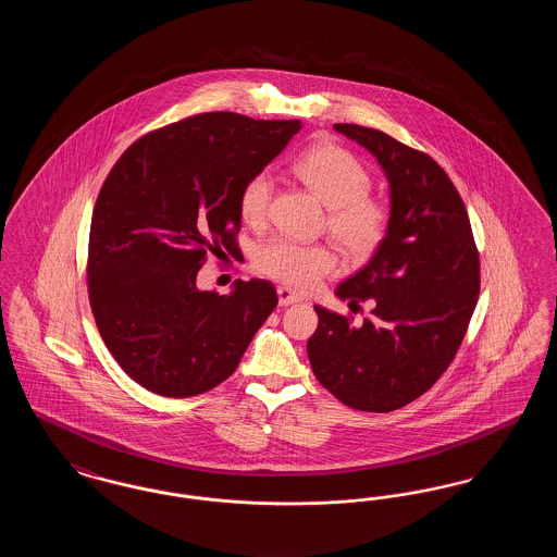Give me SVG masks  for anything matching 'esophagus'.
<instances>
[{"label":"esophagus","mask_w":557,"mask_h":557,"mask_svg":"<svg viewBox=\"0 0 557 557\" xmlns=\"http://www.w3.org/2000/svg\"><path fill=\"white\" fill-rule=\"evenodd\" d=\"M277 300H280L282 307H288V305H294V302H300V296L282 286V288H277Z\"/></svg>","instance_id":"1"}]
</instances>
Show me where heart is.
Returning a JSON list of instances; mask_svg holds the SVG:
<instances>
[{"instance_id":"1","label":"heart","mask_w":557,"mask_h":557,"mask_svg":"<svg viewBox=\"0 0 557 557\" xmlns=\"http://www.w3.org/2000/svg\"><path fill=\"white\" fill-rule=\"evenodd\" d=\"M292 171L330 209L327 230L346 255L352 259L373 255L386 238L391 212L382 200L368 194L371 187L368 169L345 148L318 144L294 160ZM271 194V173H252L239 189L242 221L252 227L263 225ZM255 267L275 282L296 290H309L336 269V259L325 246L275 238L257 248Z\"/></svg>"}]
</instances>
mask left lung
<instances>
[{"label":"left lung","instance_id":"obj_1","mask_svg":"<svg viewBox=\"0 0 557 557\" xmlns=\"http://www.w3.org/2000/svg\"><path fill=\"white\" fill-rule=\"evenodd\" d=\"M334 129L384 169L391 223L370 263L336 288L350 305L371 300L370 318L355 325L315 307L307 352L334 397L386 413L422 397L449 368L476 307L480 261L466 205L436 160L377 129Z\"/></svg>","mask_w":557,"mask_h":557}]
</instances>
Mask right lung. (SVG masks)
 <instances>
[{"instance_id":"obj_1","label":"right lung","mask_w":557,"mask_h":557,"mask_svg":"<svg viewBox=\"0 0 557 557\" xmlns=\"http://www.w3.org/2000/svg\"><path fill=\"white\" fill-rule=\"evenodd\" d=\"M300 121L205 112L133 141L98 194L87 255L89 305L123 371L160 397L227 380L277 305L265 280L198 290L209 252H238L239 189Z\"/></svg>"}]
</instances>
